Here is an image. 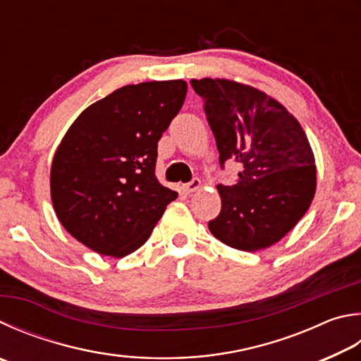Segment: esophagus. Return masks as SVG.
Listing matches in <instances>:
<instances>
[{
    "label": "esophagus",
    "instance_id": "34e87169",
    "mask_svg": "<svg viewBox=\"0 0 361 361\" xmlns=\"http://www.w3.org/2000/svg\"><path fill=\"white\" fill-rule=\"evenodd\" d=\"M200 186H202V181L199 178H192L189 183H186V185H183V189H185L188 194H191L194 191H197Z\"/></svg>",
    "mask_w": 361,
    "mask_h": 361
}]
</instances>
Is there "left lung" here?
<instances>
[{
	"label": "left lung",
	"mask_w": 361,
	"mask_h": 361,
	"mask_svg": "<svg viewBox=\"0 0 361 361\" xmlns=\"http://www.w3.org/2000/svg\"><path fill=\"white\" fill-rule=\"evenodd\" d=\"M219 152L221 169L240 164L237 185H218L221 213L208 228L222 243L254 252L290 232L316 192L305 130L273 97L224 78H192Z\"/></svg>",
	"instance_id": "8db88e82"
}]
</instances>
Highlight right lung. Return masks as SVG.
Here are the masks:
<instances>
[{
  "mask_svg": "<svg viewBox=\"0 0 361 361\" xmlns=\"http://www.w3.org/2000/svg\"><path fill=\"white\" fill-rule=\"evenodd\" d=\"M186 91L185 80L126 85L85 109L63 137L51 202L63 227L97 254L134 252L178 197L156 178V159Z\"/></svg>",
  "mask_w": 361,
  "mask_h": 361,
  "instance_id": "right-lung-1",
  "label": "right lung"
}]
</instances>
